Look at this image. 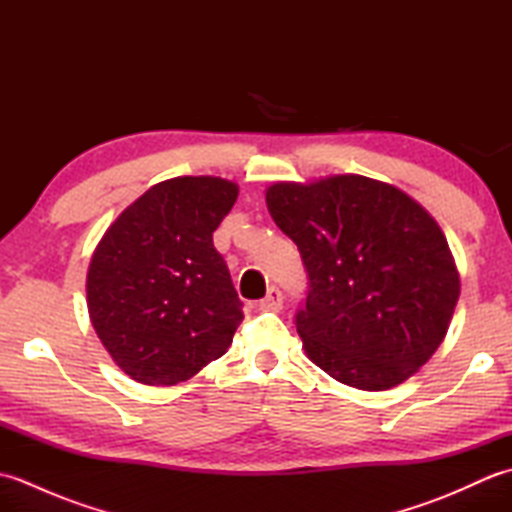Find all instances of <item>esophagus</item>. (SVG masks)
I'll use <instances>...</instances> for the list:
<instances>
[{"label": "esophagus", "instance_id": "1", "mask_svg": "<svg viewBox=\"0 0 512 512\" xmlns=\"http://www.w3.org/2000/svg\"><path fill=\"white\" fill-rule=\"evenodd\" d=\"M259 306H262L264 310H279L281 306H284V292H281L277 286H270L266 297L259 301Z\"/></svg>", "mask_w": 512, "mask_h": 512}]
</instances>
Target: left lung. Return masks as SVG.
Wrapping results in <instances>:
<instances>
[{
    "instance_id": "8db88e82",
    "label": "left lung",
    "mask_w": 512,
    "mask_h": 512,
    "mask_svg": "<svg viewBox=\"0 0 512 512\" xmlns=\"http://www.w3.org/2000/svg\"><path fill=\"white\" fill-rule=\"evenodd\" d=\"M266 204L308 275L295 323L310 361L365 391L416 374L460 297L436 220L407 193L365 176L277 182Z\"/></svg>"
}]
</instances>
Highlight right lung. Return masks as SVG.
<instances>
[{"label":"right lung","instance_id":"obj_1","mask_svg":"<svg viewBox=\"0 0 512 512\" xmlns=\"http://www.w3.org/2000/svg\"><path fill=\"white\" fill-rule=\"evenodd\" d=\"M235 200L237 184L222 178L165 180L127 206L96 246L90 319L138 383H182L233 343L244 303L213 231Z\"/></svg>","mask_w":512,"mask_h":512}]
</instances>
